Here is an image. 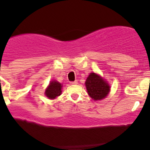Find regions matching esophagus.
Masks as SVG:
<instances>
[{
    "label": "esophagus",
    "instance_id": "1",
    "mask_svg": "<svg viewBox=\"0 0 150 150\" xmlns=\"http://www.w3.org/2000/svg\"><path fill=\"white\" fill-rule=\"evenodd\" d=\"M70 85H75L77 84V81L75 80V81H73V82H70Z\"/></svg>",
    "mask_w": 150,
    "mask_h": 150
}]
</instances>
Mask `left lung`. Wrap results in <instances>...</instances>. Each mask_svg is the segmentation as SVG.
I'll return each mask as SVG.
<instances>
[{"instance_id":"8db88e82","label":"left lung","mask_w":150,"mask_h":150,"mask_svg":"<svg viewBox=\"0 0 150 150\" xmlns=\"http://www.w3.org/2000/svg\"><path fill=\"white\" fill-rule=\"evenodd\" d=\"M86 88L90 97L94 100H101L108 95L110 86L97 74H89L85 82Z\"/></svg>"}]
</instances>
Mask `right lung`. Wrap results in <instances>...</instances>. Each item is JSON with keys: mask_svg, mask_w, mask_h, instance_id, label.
Returning a JSON list of instances; mask_svg holds the SVG:
<instances>
[{"mask_svg": "<svg viewBox=\"0 0 150 150\" xmlns=\"http://www.w3.org/2000/svg\"><path fill=\"white\" fill-rule=\"evenodd\" d=\"M61 84L57 81H51L45 91V94L49 99H53L61 94Z\"/></svg>", "mask_w": 150, "mask_h": 150, "instance_id": "1", "label": "right lung"}]
</instances>
